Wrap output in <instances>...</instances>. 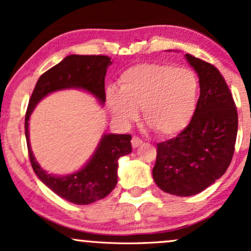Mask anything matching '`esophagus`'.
I'll use <instances>...</instances> for the list:
<instances>
[{"label":"esophagus","instance_id":"obj_1","mask_svg":"<svg viewBox=\"0 0 251 251\" xmlns=\"http://www.w3.org/2000/svg\"><path fill=\"white\" fill-rule=\"evenodd\" d=\"M131 143H132V148L135 149V148H138L139 145H142L143 140L140 139V138H138V137H133V138H132Z\"/></svg>","mask_w":251,"mask_h":251}]
</instances>
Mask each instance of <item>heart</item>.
Listing matches in <instances>:
<instances>
[{"mask_svg": "<svg viewBox=\"0 0 251 251\" xmlns=\"http://www.w3.org/2000/svg\"><path fill=\"white\" fill-rule=\"evenodd\" d=\"M198 81L188 68L169 63L129 67L118 80V92H106V105L118 122L127 124L142 108L143 120L160 135H175L186 127L195 112Z\"/></svg>", "mask_w": 251, "mask_h": 251, "instance_id": "obj_1", "label": "heart"}]
</instances>
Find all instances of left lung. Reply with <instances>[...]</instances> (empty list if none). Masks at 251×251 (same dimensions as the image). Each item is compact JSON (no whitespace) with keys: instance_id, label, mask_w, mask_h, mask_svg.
I'll return each mask as SVG.
<instances>
[{"instance_id":"left-lung-1","label":"left lung","mask_w":251,"mask_h":251,"mask_svg":"<svg viewBox=\"0 0 251 251\" xmlns=\"http://www.w3.org/2000/svg\"><path fill=\"white\" fill-rule=\"evenodd\" d=\"M200 77L191 122L174 139L157 144L154 183L166 194H200L226 174L232 159L238 117L226 80L210 63L185 54Z\"/></svg>"}]
</instances>
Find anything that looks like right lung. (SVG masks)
I'll return each instance as SVG.
<instances>
[{
	"instance_id": "obj_1",
	"label": "right lung",
	"mask_w": 251,
	"mask_h": 251,
	"mask_svg": "<svg viewBox=\"0 0 251 251\" xmlns=\"http://www.w3.org/2000/svg\"><path fill=\"white\" fill-rule=\"evenodd\" d=\"M111 59L105 55H68L43 73L37 80L29 99L25 119L28 153L34 172L54 194L71 201L86 205L102 200L116 188L118 160L131 153V135L103 133L97 149L81 169L73 174H48L36 162L29 142V119L36 105L48 94L63 89H81L93 96L100 105L106 101L105 76Z\"/></svg>"
}]
</instances>
